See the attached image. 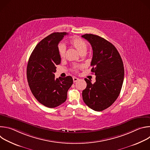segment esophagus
<instances>
[{"instance_id": "obj_1", "label": "esophagus", "mask_w": 150, "mask_h": 150, "mask_svg": "<svg viewBox=\"0 0 150 150\" xmlns=\"http://www.w3.org/2000/svg\"><path fill=\"white\" fill-rule=\"evenodd\" d=\"M78 78H76V77H73V81H74V82H76L77 81H78Z\"/></svg>"}]
</instances>
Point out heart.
<instances>
[{"instance_id": "1", "label": "heart", "mask_w": 150, "mask_h": 150, "mask_svg": "<svg viewBox=\"0 0 150 150\" xmlns=\"http://www.w3.org/2000/svg\"><path fill=\"white\" fill-rule=\"evenodd\" d=\"M70 42L78 50V52L80 53L85 52V51L87 50V45L86 43V42L81 38L75 37L70 41ZM58 50H59V53L60 56L61 57H63L64 56H65V53L66 51L65 46L63 44H60L59 46Z\"/></svg>"}]
</instances>
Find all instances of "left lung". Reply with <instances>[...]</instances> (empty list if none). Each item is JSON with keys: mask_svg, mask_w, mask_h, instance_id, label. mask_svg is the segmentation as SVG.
<instances>
[{"mask_svg": "<svg viewBox=\"0 0 150 150\" xmlns=\"http://www.w3.org/2000/svg\"><path fill=\"white\" fill-rule=\"evenodd\" d=\"M82 37L91 45L93 55L91 71L96 76L94 83L84 79L87 87L82 91V98L91 109L103 111L109 108L119 96L124 79L123 63L116 48L108 40L91 34H85Z\"/></svg>", "mask_w": 150, "mask_h": 150, "instance_id": "left-lung-1", "label": "left lung"}]
</instances>
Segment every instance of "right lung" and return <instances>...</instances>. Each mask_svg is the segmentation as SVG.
Returning a JSON list of instances; mask_svg holds the SVG:
<instances>
[{
  "instance_id": "1",
  "label": "right lung",
  "mask_w": 150,
  "mask_h": 150,
  "mask_svg": "<svg viewBox=\"0 0 150 150\" xmlns=\"http://www.w3.org/2000/svg\"><path fill=\"white\" fill-rule=\"evenodd\" d=\"M65 32L53 33L40 41L33 51L27 65L30 88L37 101L49 108L65 102L73 83L71 76L55 78L56 66L60 63L58 44Z\"/></svg>"
}]
</instances>
